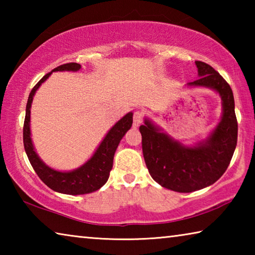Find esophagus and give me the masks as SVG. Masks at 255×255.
Listing matches in <instances>:
<instances>
[{
    "label": "esophagus",
    "instance_id": "34e87169",
    "mask_svg": "<svg viewBox=\"0 0 255 255\" xmlns=\"http://www.w3.org/2000/svg\"><path fill=\"white\" fill-rule=\"evenodd\" d=\"M143 112L141 111H136L135 114H133V126L135 127H138L139 125L143 123Z\"/></svg>",
    "mask_w": 255,
    "mask_h": 255
}]
</instances>
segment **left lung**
<instances>
[{
	"label": "left lung",
	"instance_id": "left-lung-1",
	"mask_svg": "<svg viewBox=\"0 0 255 255\" xmlns=\"http://www.w3.org/2000/svg\"><path fill=\"white\" fill-rule=\"evenodd\" d=\"M199 79L188 86L214 90L222 99L221 122L206 139L187 146L163 132L145 118L139 127L143 155L152 178L163 188L176 192H192L215 183L230 165L237 143L234 96L230 84L204 62L197 60Z\"/></svg>",
	"mask_w": 255,
	"mask_h": 255
}]
</instances>
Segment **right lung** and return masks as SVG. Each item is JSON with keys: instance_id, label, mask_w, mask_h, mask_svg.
I'll use <instances>...</instances> for the list:
<instances>
[{"instance_id": "obj_1", "label": "right lung", "mask_w": 255, "mask_h": 255, "mask_svg": "<svg viewBox=\"0 0 255 255\" xmlns=\"http://www.w3.org/2000/svg\"><path fill=\"white\" fill-rule=\"evenodd\" d=\"M80 70V64L67 63L54 68L53 71L42 77L33 86V89L29 94L23 125V145L33 170L36 171V173L42 182L51 190L59 193H64V195L73 196L91 193L93 191H97L102 185L106 184L108 179H109L112 164H114L116 149H117L125 133L130 129L132 125V112H128L108 131L92 156L83 165H81L75 170L66 172L57 171L51 169L42 162V159L38 156L36 150H34L31 139V131H30V109H31L34 94L53 72H77Z\"/></svg>"}]
</instances>
